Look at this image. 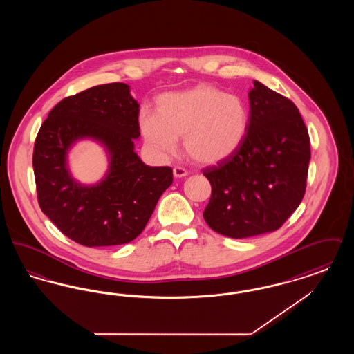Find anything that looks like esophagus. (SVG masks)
Wrapping results in <instances>:
<instances>
[{
	"label": "esophagus",
	"instance_id": "esophagus-1",
	"mask_svg": "<svg viewBox=\"0 0 354 354\" xmlns=\"http://www.w3.org/2000/svg\"><path fill=\"white\" fill-rule=\"evenodd\" d=\"M172 172H174V176H175V178H185V176H187V175H188L187 169H183V167H179V166L174 167V169H172Z\"/></svg>",
	"mask_w": 354,
	"mask_h": 354
}]
</instances>
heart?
<instances>
[{"instance_id": "b5f03b06", "label": "heart", "mask_w": 354, "mask_h": 354, "mask_svg": "<svg viewBox=\"0 0 354 354\" xmlns=\"http://www.w3.org/2000/svg\"><path fill=\"white\" fill-rule=\"evenodd\" d=\"M155 111L140 110L138 123L152 151L169 156L183 136L185 155L201 165H216L241 146L248 130V111L237 95L209 84L160 94Z\"/></svg>"}]
</instances>
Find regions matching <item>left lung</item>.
<instances>
[{
    "mask_svg": "<svg viewBox=\"0 0 354 354\" xmlns=\"http://www.w3.org/2000/svg\"><path fill=\"white\" fill-rule=\"evenodd\" d=\"M248 97L241 146L203 171L212 187L203 218L232 239L279 230L303 201L310 160L309 135L295 103L259 81Z\"/></svg>",
    "mask_w": 354,
    "mask_h": 354,
    "instance_id": "left-lung-1",
    "label": "left lung"
}]
</instances>
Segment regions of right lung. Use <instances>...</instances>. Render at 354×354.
<instances>
[{
    "label": "right lung",
    "instance_id": "obj_1",
    "mask_svg": "<svg viewBox=\"0 0 354 354\" xmlns=\"http://www.w3.org/2000/svg\"><path fill=\"white\" fill-rule=\"evenodd\" d=\"M138 115L129 84H100L59 102L38 131L33 169L39 207L84 247L133 241L172 185L171 167H150L134 151ZM82 138L98 141L109 156L106 175L95 185H81L68 169V151Z\"/></svg>",
    "mask_w": 354,
    "mask_h": 354
}]
</instances>
